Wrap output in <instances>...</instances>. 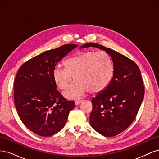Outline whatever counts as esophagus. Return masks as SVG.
Here are the masks:
<instances>
[{
	"label": "esophagus",
	"instance_id": "34e87169",
	"mask_svg": "<svg viewBox=\"0 0 159 159\" xmlns=\"http://www.w3.org/2000/svg\"><path fill=\"white\" fill-rule=\"evenodd\" d=\"M81 103H82V101H75V105H80Z\"/></svg>",
	"mask_w": 159,
	"mask_h": 159
}]
</instances>
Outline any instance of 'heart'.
Here are the masks:
<instances>
[{
	"label": "heart",
	"mask_w": 159,
	"mask_h": 159,
	"mask_svg": "<svg viewBox=\"0 0 159 159\" xmlns=\"http://www.w3.org/2000/svg\"><path fill=\"white\" fill-rule=\"evenodd\" d=\"M66 68L56 66L52 76L56 85L66 89L72 80H75L64 92L68 99L81 97L88 90L91 93L102 92L111 83L113 76L111 57L103 51L86 52L70 57L64 62Z\"/></svg>",
	"instance_id": "b5f03b06"
}]
</instances>
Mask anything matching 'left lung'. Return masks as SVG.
Returning a JSON list of instances; mask_svg holds the SVG:
<instances>
[{
    "label": "left lung",
    "mask_w": 159,
    "mask_h": 159,
    "mask_svg": "<svg viewBox=\"0 0 159 159\" xmlns=\"http://www.w3.org/2000/svg\"><path fill=\"white\" fill-rule=\"evenodd\" d=\"M95 47L111 57L113 76L102 92L91 99L93 109L89 123L95 131L105 137H114L125 131L135 118L144 98L145 89L138 66L119 53L95 43L80 47Z\"/></svg>",
    "instance_id": "1"
}]
</instances>
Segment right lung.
Wrapping results in <instances>:
<instances>
[{"label":"right lung","mask_w":159,"mask_h":159,"mask_svg":"<svg viewBox=\"0 0 159 159\" xmlns=\"http://www.w3.org/2000/svg\"><path fill=\"white\" fill-rule=\"evenodd\" d=\"M78 46L64 44L28 60L18 70L14 84V101L25 125L42 137L62 129L74 101H67L57 90L52 72L56 64Z\"/></svg>","instance_id":"right-lung-1"}]
</instances>
